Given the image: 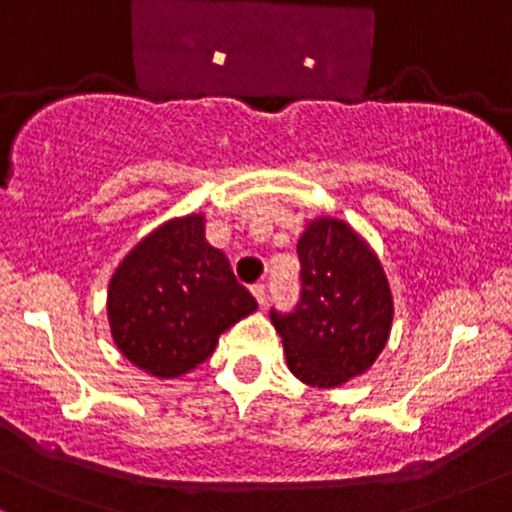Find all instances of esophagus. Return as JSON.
<instances>
[{
	"label": "esophagus",
	"mask_w": 512,
	"mask_h": 512,
	"mask_svg": "<svg viewBox=\"0 0 512 512\" xmlns=\"http://www.w3.org/2000/svg\"><path fill=\"white\" fill-rule=\"evenodd\" d=\"M250 291H252V295H255L257 305L267 303V288H264V283H255V286H252Z\"/></svg>",
	"instance_id": "34e87169"
}]
</instances>
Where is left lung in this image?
I'll return each instance as SVG.
<instances>
[{"label": "left lung", "mask_w": 512, "mask_h": 512, "mask_svg": "<svg viewBox=\"0 0 512 512\" xmlns=\"http://www.w3.org/2000/svg\"><path fill=\"white\" fill-rule=\"evenodd\" d=\"M300 303L272 310L288 369L315 389H336L365 374L391 336L393 295L377 252L336 217L307 221L298 240Z\"/></svg>", "instance_id": "obj_1"}]
</instances>
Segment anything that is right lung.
I'll return each mask as SVG.
<instances>
[{"label": "right lung", "instance_id": "1", "mask_svg": "<svg viewBox=\"0 0 512 512\" xmlns=\"http://www.w3.org/2000/svg\"><path fill=\"white\" fill-rule=\"evenodd\" d=\"M257 310L226 255L207 243L205 214L174 217L123 257L107 291V317L121 355L150 377L193 372L219 336Z\"/></svg>", "mask_w": 512, "mask_h": 512}]
</instances>
